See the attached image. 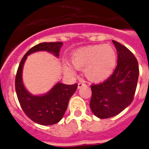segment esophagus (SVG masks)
Segmentation results:
<instances>
[{
    "label": "esophagus",
    "instance_id": "1",
    "mask_svg": "<svg viewBox=\"0 0 149 149\" xmlns=\"http://www.w3.org/2000/svg\"><path fill=\"white\" fill-rule=\"evenodd\" d=\"M84 86H86V84L83 83V82H79V83L78 84V88H81V87Z\"/></svg>",
    "mask_w": 149,
    "mask_h": 149
}]
</instances>
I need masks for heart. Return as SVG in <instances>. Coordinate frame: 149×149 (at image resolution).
<instances>
[{"label": "heart", "instance_id": "obj_1", "mask_svg": "<svg viewBox=\"0 0 149 149\" xmlns=\"http://www.w3.org/2000/svg\"><path fill=\"white\" fill-rule=\"evenodd\" d=\"M70 61L75 68L83 69L84 76L90 81L101 82L113 72L117 56L115 49L109 45H96L76 49ZM64 67L68 73H74L69 64L65 63Z\"/></svg>", "mask_w": 149, "mask_h": 149}]
</instances>
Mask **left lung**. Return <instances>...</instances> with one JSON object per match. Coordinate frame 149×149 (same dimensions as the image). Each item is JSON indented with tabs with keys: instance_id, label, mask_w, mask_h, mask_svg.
Returning a JSON list of instances; mask_svg holds the SVG:
<instances>
[{
	"instance_id": "left-lung-1",
	"label": "left lung",
	"mask_w": 149,
	"mask_h": 149,
	"mask_svg": "<svg viewBox=\"0 0 149 149\" xmlns=\"http://www.w3.org/2000/svg\"><path fill=\"white\" fill-rule=\"evenodd\" d=\"M118 52V64L113 73L102 83L91 85L90 108L97 118H112L132 102L139 79L137 59L118 42L112 40Z\"/></svg>"
}]
</instances>
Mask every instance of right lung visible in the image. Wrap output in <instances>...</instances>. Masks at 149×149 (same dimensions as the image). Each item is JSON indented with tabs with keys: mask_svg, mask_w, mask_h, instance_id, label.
Here are the masks:
<instances>
[{
	"mask_svg": "<svg viewBox=\"0 0 149 149\" xmlns=\"http://www.w3.org/2000/svg\"><path fill=\"white\" fill-rule=\"evenodd\" d=\"M63 45L62 42H42L31 47L21 61L16 73L15 88L21 107L29 118L42 125L55 124L62 119L68 107L69 100L77 89L78 84L67 85L58 82L46 94L33 95L24 85L23 67L28 55L39 51L50 52L58 58Z\"/></svg>",
	"mask_w": 149,
	"mask_h": 149,
	"instance_id": "right-lung-1",
	"label": "right lung"
}]
</instances>
